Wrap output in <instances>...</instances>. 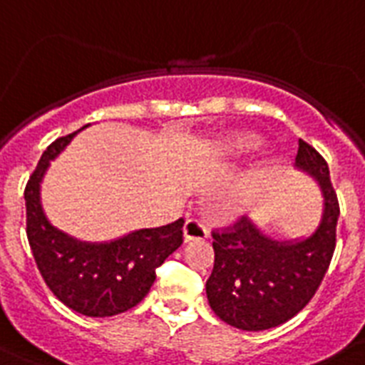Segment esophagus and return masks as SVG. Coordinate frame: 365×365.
I'll return each instance as SVG.
<instances>
[{
	"instance_id": "34e87169",
	"label": "esophagus",
	"mask_w": 365,
	"mask_h": 365,
	"mask_svg": "<svg viewBox=\"0 0 365 365\" xmlns=\"http://www.w3.org/2000/svg\"><path fill=\"white\" fill-rule=\"evenodd\" d=\"M206 237H208V225L202 220L191 217V220L185 222V225H183V239H185V242H189V240H202Z\"/></svg>"
}]
</instances>
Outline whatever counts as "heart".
<instances>
[{
	"label": "heart",
	"mask_w": 365,
	"mask_h": 365,
	"mask_svg": "<svg viewBox=\"0 0 365 365\" xmlns=\"http://www.w3.org/2000/svg\"><path fill=\"white\" fill-rule=\"evenodd\" d=\"M255 143H257V140L252 134H229V136L217 142V149L225 151V153H233V151L252 149Z\"/></svg>",
	"instance_id": "heart-1"
}]
</instances>
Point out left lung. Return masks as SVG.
Wrapping results in <instances>:
<instances>
[{"label": "left lung", "instance_id": "1", "mask_svg": "<svg viewBox=\"0 0 365 365\" xmlns=\"http://www.w3.org/2000/svg\"><path fill=\"white\" fill-rule=\"evenodd\" d=\"M295 166L317 178L324 191L322 222L309 239L278 242L246 216L212 231L214 269L206 295L212 311L233 328L261 331L288 322L317 294L331 263L339 200L328 163L299 140Z\"/></svg>", "mask_w": 365, "mask_h": 365}]
</instances>
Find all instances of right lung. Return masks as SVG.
<instances>
[{"label":"right lung","instance_id":"add662e5","mask_svg":"<svg viewBox=\"0 0 365 365\" xmlns=\"http://www.w3.org/2000/svg\"><path fill=\"white\" fill-rule=\"evenodd\" d=\"M76 134L56 138L26 183V235L43 280L66 307L85 317H113L136 307L148 295L157 267L182 246L183 217L104 244L79 242L54 229L43 214L39 183L48 160Z\"/></svg>","mask_w":365,"mask_h":365}]
</instances>
